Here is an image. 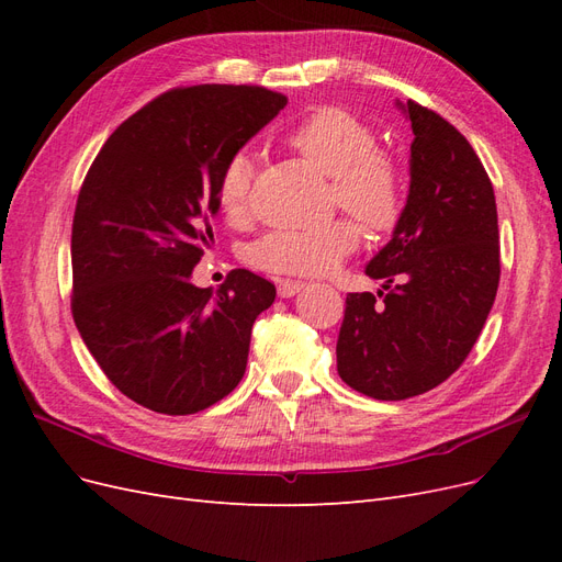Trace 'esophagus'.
I'll return each instance as SVG.
<instances>
[{"label": "esophagus", "mask_w": 562, "mask_h": 562, "mask_svg": "<svg viewBox=\"0 0 562 562\" xmlns=\"http://www.w3.org/2000/svg\"><path fill=\"white\" fill-rule=\"evenodd\" d=\"M304 288H307V283H304V281L283 279V281H279V295H281V297H293V295L302 293Z\"/></svg>", "instance_id": "34e87169"}]
</instances>
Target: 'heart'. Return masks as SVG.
Segmentation results:
<instances>
[{"mask_svg":"<svg viewBox=\"0 0 562 562\" xmlns=\"http://www.w3.org/2000/svg\"><path fill=\"white\" fill-rule=\"evenodd\" d=\"M297 155L333 178V199L375 232L394 229L405 206V184L398 164L378 149V135L359 116L339 108L310 114L288 135ZM252 161L246 151L234 155L220 173L217 203L229 220L248 211ZM361 234L349 220L318 229L271 232L252 244L248 258L274 274L323 277L356 250Z\"/></svg>","mask_w":562,"mask_h":562,"instance_id":"b5f03b06","label":"heart"}]
</instances>
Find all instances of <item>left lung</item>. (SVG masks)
I'll return each mask as SVG.
<instances>
[{"instance_id": "left-lung-1", "label": "left lung", "mask_w": 562, "mask_h": 562, "mask_svg": "<svg viewBox=\"0 0 562 562\" xmlns=\"http://www.w3.org/2000/svg\"><path fill=\"white\" fill-rule=\"evenodd\" d=\"M411 119V192L391 241L366 274L386 293H349L337 372L378 401L424 394L464 363L495 304V190L469 140L443 116L396 103Z\"/></svg>"}]
</instances>
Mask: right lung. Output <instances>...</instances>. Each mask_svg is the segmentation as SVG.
I'll return each instance as SVG.
<instances>
[{"instance_id": "right-lung-1", "label": "right lung", "mask_w": 562, "mask_h": 562, "mask_svg": "<svg viewBox=\"0 0 562 562\" xmlns=\"http://www.w3.org/2000/svg\"><path fill=\"white\" fill-rule=\"evenodd\" d=\"M288 98L262 87L166 91L98 151L72 220V316L124 396L161 415H194L241 382L252 323L274 283L234 269L196 288L213 241L217 180Z\"/></svg>"}]
</instances>
